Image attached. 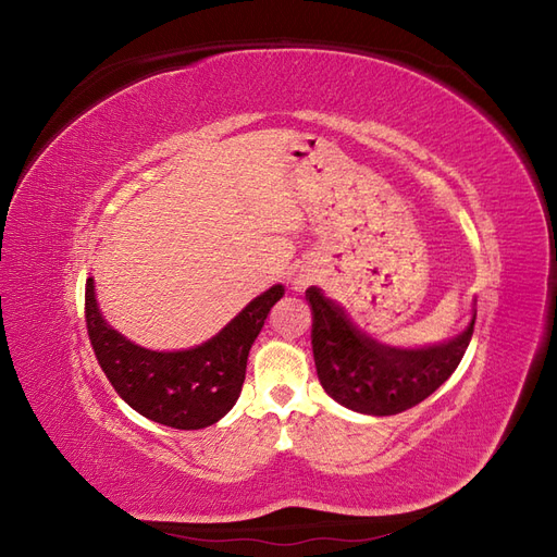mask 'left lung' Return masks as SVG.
Returning <instances> with one entry per match:
<instances>
[{"label":"left lung","mask_w":557,"mask_h":557,"mask_svg":"<svg viewBox=\"0 0 557 557\" xmlns=\"http://www.w3.org/2000/svg\"><path fill=\"white\" fill-rule=\"evenodd\" d=\"M307 301L320 385L346 409L369 416H395L430 397L458 369L476 320L474 313L467 330L444 344L391 348L362 336L315 288L307 290Z\"/></svg>","instance_id":"obj_1"}]
</instances>
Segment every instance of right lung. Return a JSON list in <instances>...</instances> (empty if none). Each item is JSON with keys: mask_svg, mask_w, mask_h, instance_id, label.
I'll return each mask as SVG.
<instances>
[{"mask_svg": "<svg viewBox=\"0 0 557 557\" xmlns=\"http://www.w3.org/2000/svg\"><path fill=\"white\" fill-rule=\"evenodd\" d=\"M281 297L283 285H274L207 344L164 352L132 344L107 325L88 278L86 325L99 367L134 411L166 428L201 430L218 423L239 399L248 350Z\"/></svg>", "mask_w": 557, "mask_h": 557, "instance_id": "add662e5", "label": "right lung"}]
</instances>
